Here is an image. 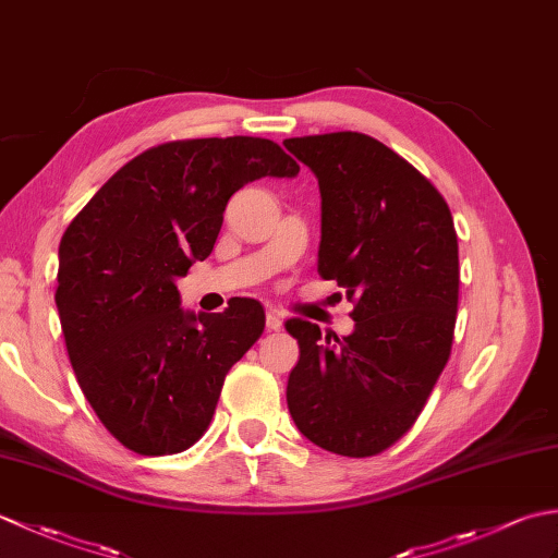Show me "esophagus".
I'll use <instances>...</instances> for the list:
<instances>
[{
  "label": "esophagus",
  "instance_id": "esophagus-1",
  "mask_svg": "<svg viewBox=\"0 0 558 558\" xmlns=\"http://www.w3.org/2000/svg\"><path fill=\"white\" fill-rule=\"evenodd\" d=\"M266 328H268V330H280V328H282V316H280L276 310H270V312L266 314Z\"/></svg>",
  "mask_w": 558,
  "mask_h": 558
}]
</instances>
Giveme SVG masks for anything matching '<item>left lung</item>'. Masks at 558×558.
Masks as SVG:
<instances>
[{"instance_id":"1","label":"left lung","mask_w":558,"mask_h":558,"mask_svg":"<svg viewBox=\"0 0 558 558\" xmlns=\"http://www.w3.org/2000/svg\"><path fill=\"white\" fill-rule=\"evenodd\" d=\"M322 192L318 276L345 288V338L290 318L300 362L288 408L312 444L376 456L412 429L441 376L458 314V236L444 196L366 134L286 138Z\"/></svg>"}]
</instances>
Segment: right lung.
I'll use <instances>...</instances> for the list:
<instances>
[{
	"mask_svg": "<svg viewBox=\"0 0 558 558\" xmlns=\"http://www.w3.org/2000/svg\"><path fill=\"white\" fill-rule=\"evenodd\" d=\"M298 172L268 138L170 141L129 160L69 222L54 292L66 352L98 420L134 453H182L208 429L266 314L246 298L184 312L174 282L210 256L234 192Z\"/></svg>",
	"mask_w": 558,
	"mask_h": 558,
	"instance_id": "add662e5",
	"label": "right lung"
}]
</instances>
